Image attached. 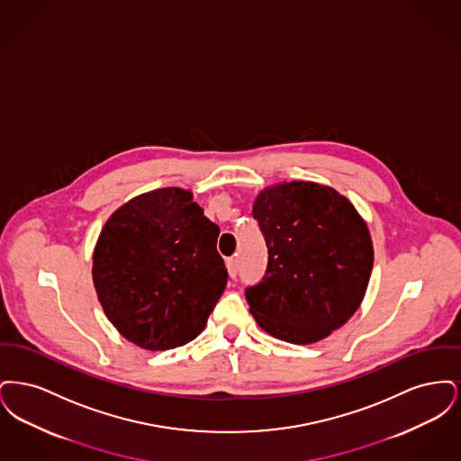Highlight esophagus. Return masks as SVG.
I'll use <instances>...</instances> for the list:
<instances>
[{
    "label": "esophagus",
    "mask_w": 461,
    "mask_h": 461,
    "mask_svg": "<svg viewBox=\"0 0 461 461\" xmlns=\"http://www.w3.org/2000/svg\"><path fill=\"white\" fill-rule=\"evenodd\" d=\"M226 267H228V273L231 278L237 276V271H239V259L237 258H228L226 259Z\"/></svg>",
    "instance_id": "obj_1"
}]
</instances>
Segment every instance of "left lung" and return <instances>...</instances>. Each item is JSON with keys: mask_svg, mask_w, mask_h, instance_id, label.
Segmentation results:
<instances>
[{"mask_svg": "<svg viewBox=\"0 0 461 461\" xmlns=\"http://www.w3.org/2000/svg\"><path fill=\"white\" fill-rule=\"evenodd\" d=\"M252 216L269 254L263 282L245 290L258 325L301 346L340 329L372 275V237L356 207L330 186L292 181L264 188Z\"/></svg>", "mask_w": 461, "mask_h": 461, "instance_id": "8db88e82", "label": "left lung"}]
</instances>
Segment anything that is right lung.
<instances>
[{"label":"right lung","mask_w":461,"mask_h":461,"mask_svg":"<svg viewBox=\"0 0 461 461\" xmlns=\"http://www.w3.org/2000/svg\"><path fill=\"white\" fill-rule=\"evenodd\" d=\"M192 198L176 186L131 198L93 252V284L110 323L147 351L194 340L226 286L220 228Z\"/></svg>","instance_id":"add662e5"}]
</instances>
